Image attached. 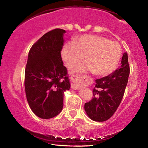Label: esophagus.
Returning a JSON list of instances; mask_svg holds the SVG:
<instances>
[{
    "label": "esophagus",
    "instance_id": "obj_1",
    "mask_svg": "<svg viewBox=\"0 0 148 148\" xmlns=\"http://www.w3.org/2000/svg\"><path fill=\"white\" fill-rule=\"evenodd\" d=\"M72 80V84H71V88L74 90L79 89L83 87L85 83L87 82V79L82 76H79V75H72L71 77Z\"/></svg>",
    "mask_w": 148,
    "mask_h": 148
}]
</instances>
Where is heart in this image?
Masks as SVG:
<instances>
[{
  "label": "heart",
  "instance_id": "obj_1",
  "mask_svg": "<svg viewBox=\"0 0 148 148\" xmlns=\"http://www.w3.org/2000/svg\"><path fill=\"white\" fill-rule=\"evenodd\" d=\"M118 42L106 37L84 34L75 42H68L62 48L61 57L66 64L80 61L86 56L88 61L70 65L72 73L93 72L98 76H106L116 69L121 56Z\"/></svg>",
  "mask_w": 148,
  "mask_h": 148
}]
</instances>
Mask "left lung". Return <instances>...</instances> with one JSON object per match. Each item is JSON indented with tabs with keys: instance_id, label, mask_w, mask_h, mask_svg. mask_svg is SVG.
Wrapping results in <instances>:
<instances>
[{
	"instance_id": "obj_1",
	"label": "left lung",
	"mask_w": 148,
	"mask_h": 148,
	"mask_svg": "<svg viewBox=\"0 0 148 148\" xmlns=\"http://www.w3.org/2000/svg\"><path fill=\"white\" fill-rule=\"evenodd\" d=\"M129 73L128 55L125 52L119 69L108 76L95 80L93 97L84 106L87 116L92 120L104 121L114 114L123 97Z\"/></svg>"
}]
</instances>
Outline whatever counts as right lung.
I'll list each match as a JSON object with an SVG mask.
<instances>
[{"label":"right lung","instance_id":"add662e5","mask_svg":"<svg viewBox=\"0 0 148 148\" xmlns=\"http://www.w3.org/2000/svg\"><path fill=\"white\" fill-rule=\"evenodd\" d=\"M64 30L56 29L44 34L29 52L25 72L27 102L42 119L57 116L63 107L64 92L71 87L61 51Z\"/></svg>","mask_w":148,"mask_h":148}]
</instances>
